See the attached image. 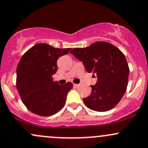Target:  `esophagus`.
Listing matches in <instances>:
<instances>
[{
    "mask_svg": "<svg viewBox=\"0 0 148 148\" xmlns=\"http://www.w3.org/2000/svg\"><path fill=\"white\" fill-rule=\"evenodd\" d=\"M73 86L75 87H77L80 86V85H79V84H73Z\"/></svg>",
    "mask_w": 148,
    "mask_h": 148,
    "instance_id": "esophagus-1",
    "label": "esophagus"
}]
</instances>
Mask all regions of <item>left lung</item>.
Returning <instances> with one entry per match:
<instances>
[{"label":"left lung","instance_id":"8db88e82","mask_svg":"<svg viewBox=\"0 0 148 148\" xmlns=\"http://www.w3.org/2000/svg\"><path fill=\"white\" fill-rule=\"evenodd\" d=\"M71 53L82 61L87 72L93 73L97 77L96 85H91V95L83 99L85 106L99 112L113 109L121 99L128 86L129 68L124 54L106 42L73 49Z\"/></svg>","mask_w":148,"mask_h":148}]
</instances>
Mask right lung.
I'll return each mask as SVG.
<instances>
[{
  "label": "right lung",
  "instance_id": "obj_1",
  "mask_svg": "<svg viewBox=\"0 0 148 148\" xmlns=\"http://www.w3.org/2000/svg\"><path fill=\"white\" fill-rule=\"evenodd\" d=\"M71 50L37 44L21 57L17 67L16 87L23 104L30 112L49 116L64 106L73 84L68 82L59 85L57 81L53 82L52 75L58 69V58Z\"/></svg>",
  "mask_w": 148,
  "mask_h": 148
}]
</instances>
